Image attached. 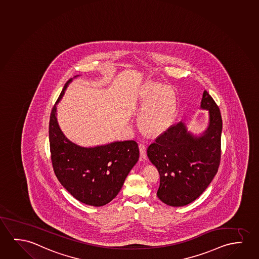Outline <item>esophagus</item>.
<instances>
[{
    "label": "esophagus",
    "instance_id": "1",
    "mask_svg": "<svg viewBox=\"0 0 259 259\" xmlns=\"http://www.w3.org/2000/svg\"><path fill=\"white\" fill-rule=\"evenodd\" d=\"M139 150H140V156L143 159H146L147 158V152H146V146L143 144V143H140L139 144Z\"/></svg>",
    "mask_w": 259,
    "mask_h": 259
}]
</instances>
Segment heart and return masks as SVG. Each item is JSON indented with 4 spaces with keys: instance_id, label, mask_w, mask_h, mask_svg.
I'll list each match as a JSON object with an SVG mask.
<instances>
[{
    "instance_id": "heart-1",
    "label": "heart",
    "mask_w": 259,
    "mask_h": 259,
    "mask_svg": "<svg viewBox=\"0 0 259 259\" xmlns=\"http://www.w3.org/2000/svg\"><path fill=\"white\" fill-rule=\"evenodd\" d=\"M139 101L144 108L140 117L144 130L159 135L171 125L177 112V100L169 87L149 83L140 92Z\"/></svg>"
}]
</instances>
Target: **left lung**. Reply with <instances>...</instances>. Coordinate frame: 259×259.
I'll return each instance as SVG.
<instances>
[{
	"label": "left lung",
	"instance_id": "left-lung-1",
	"mask_svg": "<svg viewBox=\"0 0 259 259\" xmlns=\"http://www.w3.org/2000/svg\"><path fill=\"white\" fill-rule=\"evenodd\" d=\"M200 109L208 110V125L199 135L184 122L172 124L150 144L147 155L159 172L157 195L171 206H184L201 195L218 172L223 122L219 108L206 91Z\"/></svg>",
	"mask_w": 259,
	"mask_h": 259
}]
</instances>
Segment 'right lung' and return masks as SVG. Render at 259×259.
<instances>
[{"mask_svg":"<svg viewBox=\"0 0 259 259\" xmlns=\"http://www.w3.org/2000/svg\"><path fill=\"white\" fill-rule=\"evenodd\" d=\"M72 80L66 82L50 116L53 170L61 185L75 199L89 206H104L118 194L128 174L139 160V148L135 141L79 146L66 137L58 123L56 105Z\"/></svg>","mask_w":259,"mask_h":259,"instance_id":"obj_1","label":"right lung"}]
</instances>
